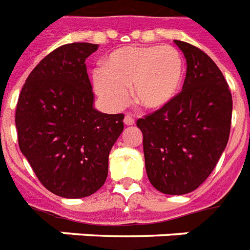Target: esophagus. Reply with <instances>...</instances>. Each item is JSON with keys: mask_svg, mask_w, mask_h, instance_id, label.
Wrapping results in <instances>:
<instances>
[{"mask_svg": "<svg viewBox=\"0 0 250 250\" xmlns=\"http://www.w3.org/2000/svg\"><path fill=\"white\" fill-rule=\"evenodd\" d=\"M124 123H125V125H127V126H131V125H134L135 121L130 115H126L125 116V119H124Z\"/></svg>", "mask_w": 250, "mask_h": 250, "instance_id": "34e87169", "label": "esophagus"}]
</instances>
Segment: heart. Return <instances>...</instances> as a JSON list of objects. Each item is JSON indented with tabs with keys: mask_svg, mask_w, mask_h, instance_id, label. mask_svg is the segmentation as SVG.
<instances>
[{
	"mask_svg": "<svg viewBox=\"0 0 250 250\" xmlns=\"http://www.w3.org/2000/svg\"><path fill=\"white\" fill-rule=\"evenodd\" d=\"M185 77V61L171 46H126L109 54L103 69L94 72V86L109 108L120 109L129 101L160 109L178 94Z\"/></svg>",
	"mask_w": 250,
	"mask_h": 250,
	"instance_id": "b5f03b06",
	"label": "heart"
}]
</instances>
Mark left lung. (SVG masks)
<instances>
[{"mask_svg":"<svg viewBox=\"0 0 250 250\" xmlns=\"http://www.w3.org/2000/svg\"><path fill=\"white\" fill-rule=\"evenodd\" d=\"M187 62L182 91L165 107L137 121L146 171L167 195H185L210 175L226 148L232 95L214 62L196 46L174 40Z\"/></svg>","mask_w":250,"mask_h":250,"instance_id":"8db88e82","label":"left lung"}]
</instances>
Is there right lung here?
<instances>
[{
	"mask_svg": "<svg viewBox=\"0 0 250 250\" xmlns=\"http://www.w3.org/2000/svg\"><path fill=\"white\" fill-rule=\"evenodd\" d=\"M89 42L67 43L46 55L18 99L19 147L50 192L80 199L97 192L108 174L109 151L124 130V115L94 108L85 61Z\"/></svg>",
	"mask_w": 250,
	"mask_h": 250,
	"instance_id": "right-lung-1",
	"label": "right lung"
}]
</instances>
